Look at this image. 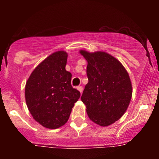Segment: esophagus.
<instances>
[{"mask_svg": "<svg viewBox=\"0 0 159 159\" xmlns=\"http://www.w3.org/2000/svg\"><path fill=\"white\" fill-rule=\"evenodd\" d=\"M77 89L78 90V91H80V93H82V91H83V88L81 87V86H78V87H77Z\"/></svg>", "mask_w": 159, "mask_h": 159, "instance_id": "34e87169", "label": "esophagus"}]
</instances>
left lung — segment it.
I'll list each match as a JSON object with an SVG mask.
<instances>
[{"instance_id":"8db88e82","label":"left lung","mask_w":159,"mask_h":159,"mask_svg":"<svg viewBox=\"0 0 159 159\" xmlns=\"http://www.w3.org/2000/svg\"><path fill=\"white\" fill-rule=\"evenodd\" d=\"M88 61L89 82L81 101L89 118L100 126H108L122 117L132 96V85L122 64L105 51L80 50Z\"/></svg>"}]
</instances>
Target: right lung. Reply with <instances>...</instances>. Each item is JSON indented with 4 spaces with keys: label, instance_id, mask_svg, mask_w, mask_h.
<instances>
[{
    "label": "right lung",
    "instance_id": "obj_1",
    "mask_svg": "<svg viewBox=\"0 0 159 159\" xmlns=\"http://www.w3.org/2000/svg\"><path fill=\"white\" fill-rule=\"evenodd\" d=\"M68 53L58 51L50 54L30 74L25 85V101L33 118L50 129L68 121L79 91L70 84L71 74L65 66Z\"/></svg>",
    "mask_w": 159,
    "mask_h": 159
}]
</instances>
